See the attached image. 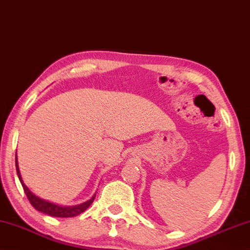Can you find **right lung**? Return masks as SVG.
Here are the masks:
<instances>
[{
	"mask_svg": "<svg viewBox=\"0 0 250 250\" xmlns=\"http://www.w3.org/2000/svg\"><path fill=\"white\" fill-rule=\"evenodd\" d=\"M16 170H17V174H18V178L21 182V185H22V188L24 190V194H26L28 200H29L31 205L35 209L40 210V212L44 213V214H47V215L50 216H55V217H73V216H77L79 215V214H82L83 212H85V210L88 208L89 205L91 203L94 202L95 199V196L93 197L89 200H87V202L80 204V205H77V206H70V207H63V206H59V205H55L53 203H50V202H46V200L40 198V197L35 196L33 192H31L29 189L27 188V186L23 184L22 181V178H21L20 175V171H19V167H18V161H17V154H16Z\"/></svg>",
	"mask_w": 250,
	"mask_h": 250,
	"instance_id": "right-lung-1",
	"label": "right lung"
}]
</instances>
